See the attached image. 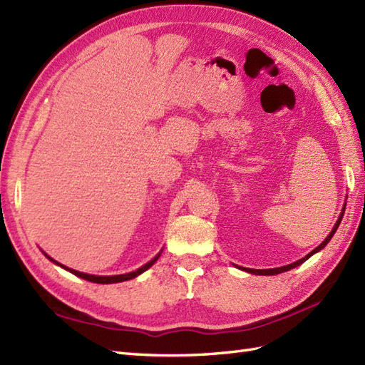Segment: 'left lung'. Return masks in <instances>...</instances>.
<instances>
[{
	"label": "left lung",
	"mask_w": 365,
	"mask_h": 365,
	"mask_svg": "<svg viewBox=\"0 0 365 365\" xmlns=\"http://www.w3.org/2000/svg\"><path fill=\"white\" fill-rule=\"evenodd\" d=\"M344 211H345V203H344V207H342V210H341V214H339V217H338V220H336V223H334V227H333V230L330 231V235L325 237V240L322 242V244L319 245V247H316L313 251H310V253H308L305 257H302V259H299V260H296V262H293V264H288V265H284V267H277V268H268V269H255V268H244V267H239L237 265V268H240V269H244V272H247V273H251V274H259V276H274V274H279V273H284V272H288V269H292V268H296V267H299L301 264H304L307 259H310L313 255H316L317 251H321L327 244H329V242L331 240V237L334 236V232H336V230H338V227H339V223H341V220H342V216H344Z\"/></svg>",
	"instance_id": "obj_1"
}]
</instances>
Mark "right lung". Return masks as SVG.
I'll list each match as a JSON object with an SVG mask.
<instances>
[{
  "instance_id": "add662e5",
  "label": "right lung",
  "mask_w": 365,
  "mask_h": 365,
  "mask_svg": "<svg viewBox=\"0 0 365 365\" xmlns=\"http://www.w3.org/2000/svg\"><path fill=\"white\" fill-rule=\"evenodd\" d=\"M162 251L163 250H160V253H158L154 259H151L149 260L148 264H145L143 267H140V268H137L135 272H130V273H125V274H115V276H96V274H88V273H81V272H77V269H72V268H68V267H64V265H61L60 262H57V260L55 259H52L49 255H46L44 251H43V255L48 257L51 262H53L55 265H58V267H61V268H64V269H68L69 273H72V274H76V276H78V277H81V279H85V280H89V282H93V284H117V282H125V280H129V279H134V277H137V276H140L142 273H145L148 268H151L155 262H157V259L160 257V255H162Z\"/></svg>"
}]
</instances>
